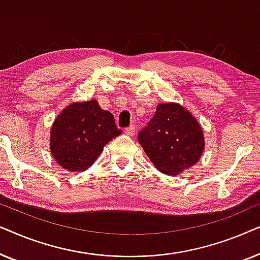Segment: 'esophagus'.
Wrapping results in <instances>:
<instances>
[{
	"label": "esophagus",
	"mask_w": 260,
	"mask_h": 260,
	"mask_svg": "<svg viewBox=\"0 0 260 260\" xmlns=\"http://www.w3.org/2000/svg\"><path fill=\"white\" fill-rule=\"evenodd\" d=\"M124 133H125L127 136H134V135L136 134V127H135L134 125H131L129 127H126V129L124 130Z\"/></svg>",
	"instance_id": "34e87169"
}]
</instances>
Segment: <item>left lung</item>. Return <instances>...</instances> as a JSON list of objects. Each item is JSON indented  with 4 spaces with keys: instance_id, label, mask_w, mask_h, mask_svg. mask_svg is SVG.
<instances>
[{
    "instance_id": "1",
    "label": "left lung",
    "mask_w": 260,
    "mask_h": 260,
    "mask_svg": "<svg viewBox=\"0 0 260 260\" xmlns=\"http://www.w3.org/2000/svg\"><path fill=\"white\" fill-rule=\"evenodd\" d=\"M138 142L155 168L179 175L201 157L204 133L193 115L176 103L158 104L156 113L138 134Z\"/></svg>"
}]
</instances>
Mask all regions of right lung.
Here are the masks:
<instances>
[{"mask_svg":"<svg viewBox=\"0 0 260 260\" xmlns=\"http://www.w3.org/2000/svg\"><path fill=\"white\" fill-rule=\"evenodd\" d=\"M112 113L95 99L73 103L60 112L51 130V152L69 172H84L102 154L104 145L119 136Z\"/></svg>","mask_w":260,"mask_h":260,"instance_id":"right-lung-1","label":"right lung"}]
</instances>
